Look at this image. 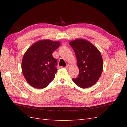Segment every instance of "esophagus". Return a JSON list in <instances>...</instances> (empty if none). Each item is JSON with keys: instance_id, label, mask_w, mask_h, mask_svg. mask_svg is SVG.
Masks as SVG:
<instances>
[{"instance_id": "obj_1", "label": "esophagus", "mask_w": 127, "mask_h": 127, "mask_svg": "<svg viewBox=\"0 0 127 127\" xmlns=\"http://www.w3.org/2000/svg\"><path fill=\"white\" fill-rule=\"evenodd\" d=\"M70 68V65L69 64H67V66H66V67H65V68H66V69H68L69 68Z\"/></svg>"}]
</instances>
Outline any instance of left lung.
Returning a JSON list of instances; mask_svg holds the SVG:
<instances>
[{"label": "left lung", "instance_id": "obj_1", "mask_svg": "<svg viewBox=\"0 0 127 127\" xmlns=\"http://www.w3.org/2000/svg\"><path fill=\"white\" fill-rule=\"evenodd\" d=\"M69 44L74 49L79 72L72 80L79 87H91L102 74L103 64L100 52L89 41L83 39L71 41Z\"/></svg>", "mask_w": 127, "mask_h": 127}]
</instances>
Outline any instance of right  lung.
Masks as SVG:
<instances>
[{"instance_id":"obj_1","label":"right lung","mask_w":127,"mask_h":127,"mask_svg":"<svg viewBox=\"0 0 127 127\" xmlns=\"http://www.w3.org/2000/svg\"><path fill=\"white\" fill-rule=\"evenodd\" d=\"M60 43L50 40L35 42L28 49L23 58L22 70L30 85L36 88H45L55 78L57 61L52 53Z\"/></svg>"}]
</instances>
